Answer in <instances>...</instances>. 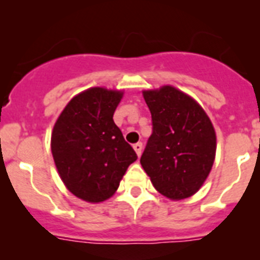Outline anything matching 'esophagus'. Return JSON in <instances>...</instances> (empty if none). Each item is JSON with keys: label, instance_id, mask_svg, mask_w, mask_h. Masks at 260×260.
Returning <instances> with one entry per match:
<instances>
[{"label": "esophagus", "instance_id": "1", "mask_svg": "<svg viewBox=\"0 0 260 260\" xmlns=\"http://www.w3.org/2000/svg\"><path fill=\"white\" fill-rule=\"evenodd\" d=\"M134 149H135V152H137V154L138 156H140V154H142V151H143V144L142 143H137V144H134Z\"/></svg>", "mask_w": 260, "mask_h": 260}]
</instances>
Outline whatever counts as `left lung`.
<instances>
[{
  "label": "left lung",
  "instance_id": "8db88e82",
  "mask_svg": "<svg viewBox=\"0 0 260 260\" xmlns=\"http://www.w3.org/2000/svg\"><path fill=\"white\" fill-rule=\"evenodd\" d=\"M152 134L140 164L159 193L183 200L196 193L215 158L213 123L196 101L173 86L143 91Z\"/></svg>",
  "mask_w": 260,
  "mask_h": 260
}]
</instances>
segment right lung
Here are the masks:
<instances>
[{"label":"right lung","mask_w":260,"mask_h":260,"mask_svg":"<svg viewBox=\"0 0 260 260\" xmlns=\"http://www.w3.org/2000/svg\"><path fill=\"white\" fill-rule=\"evenodd\" d=\"M122 92L91 87L76 95L55 122L51 152L66 187L87 202L113 196L128 165L133 147L113 121Z\"/></svg>","instance_id":"obj_1"}]
</instances>
